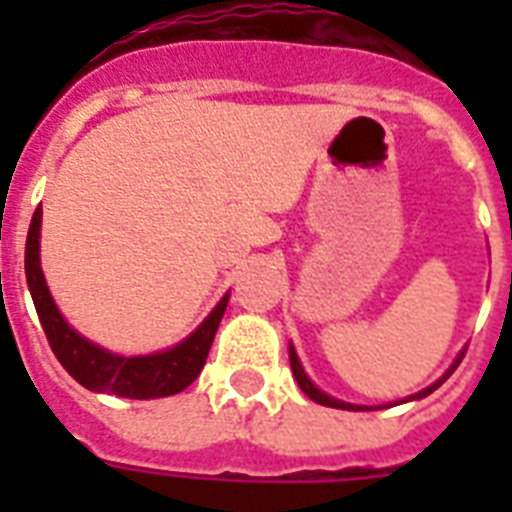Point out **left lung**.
<instances>
[{
    "instance_id": "8db88e82",
    "label": "left lung",
    "mask_w": 512,
    "mask_h": 512,
    "mask_svg": "<svg viewBox=\"0 0 512 512\" xmlns=\"http://www.w3.org/2000/svg\"><path fill=\"white\" fill-rule=\"evenodd\" d=\"M460 361H462V356L457 358V361H454L452 369H449V372H446L444 377H441V380L433 382V385H430V388H425V390H422V393H417V396H412V398L428 396V393H433V390H436L438 385H444V382L449 380V374H452L454 369H457V366H460ZM289 364H292V374H295L297 385H300V390H303L305 396L311 398V401H316V404H324V406H332V409H350V412H358V409H364V406L345 404V401H337V398L327 396V393H321V390L316 388V385H313L311 380H308V374L303 372V366H300V358H297V353H295V348H292V345H289Z\"/></svg>"
}]
</instances>
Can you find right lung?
Segmentation results:
<instances>
[{
  "label": "right lung",
  "mask_w": 512,
  "mask_h": 512,
  "mask_svg": "<svg viewBox=\"0 0 512 512\" xmlns=\"http://www.w3.org/2000/svg\"><path fill=\"white\" fill-rule=\"evenodd\" d=\"M39 228H42V207H36L31 225H28L26 281L44 335L63 369L87 390L114 393L122 398H162L188 388L204 369V361H207L225 305H228V295L217 303V308L204 319V324L175 348L154 353V356H116V353L92 345L82 335H76L55 308L50 289L44 284L42 265H39Z\"/></svg>",
  "instance_id": "1"
}]
</instances>
